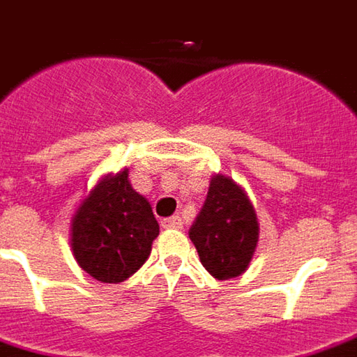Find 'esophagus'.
Instances as JSON below:
<instances>
[{
    "instance_id": "obj_1",
    "label": "esophagus",
    "mask_w": 357,
    "mask_h": 357,
    "mask_svg": "<svg viewBox=\"0 0 357 357\" xmlns=\"http://www.w3.org/2000/svg\"><path fill=\"white\" fill-rule=\"evenodd\" d=\"M162 227L164 229H181L183 227V221H181V217H167L162 221Z\"/></svg>"
}]
</instances>
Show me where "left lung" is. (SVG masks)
<instances>
[{"label": "left lung", "mask_w": 357, "mask_h": 357, "mask_svg": "<svg viewBox=\"0 0 357 357\" xmlns=\"http://www.w3.org/2000/svg\"><path fill=\"white\" fill-rule=\"evenodd\" d=\"M190 239L211 277L229 280L249 268L259 241V221L247 193L233 179L221 174L211 179Z\"/></svg>", "instance_id": "1"}]
</instances>
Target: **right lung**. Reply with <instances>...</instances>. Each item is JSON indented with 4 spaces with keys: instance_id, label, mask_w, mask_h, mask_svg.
<instances>
[{
    "instance_id": "right-lung-1",
    "label": "right lung",
    "mask_w": 357,
    "mask_h": 357,
    "mask_svg": "<svg viewBox=\"0 0 357 357\" xmlns=\"http://www.w3.org/2000/svg\"><path fill=\"white\" fill-rule=\"evenodd\" d=\"M70 231L80 268L100 282H122L150 257L160 225L146 197L132 190L124 169L91 191L73 217Z\"/></svg>"
}]
</instances>
